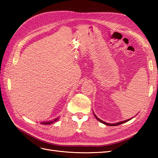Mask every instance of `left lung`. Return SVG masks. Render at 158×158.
Returning <instances> with one entry per match:
<instances>
[{"mask_svg":"<svg viewBox=\"0 0 158 158\" xmlns=\"http://www.w3.org/2000/svg\"><path fill=\"white\" fill-rule=\"evenodd\" d=\"M94 117H96V119L98 120V121H99L100 122H101V123H104V124H105V125H107V126H118V125H120V124H122V123H125V122H127V121H129V120H130L131 119H127V120H125V121H123V122H117V123H106V122H103L102 120H101V119H100L98 117H97L94 113Z\"/></svg>","mask_w":158,"mask_h":158,"instance_id":"left-lung-1","label":"left lung"}]
</instances>
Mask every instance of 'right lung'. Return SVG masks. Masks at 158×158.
<instances>
[{"label": "right lung", "instance_id": "obj_1", "mask_svg": "<svg viewBox=\"0 0 158 158\" xmlns=\"http://www.w3.org/2000/svg\"><path fill=\"white\" fill-rule=\"evenodd\" d=\"M58 118H59V117H57V118L54 119L52 120V121H49V122H41V124H43V125H48V124H52V123H53L56 122V121L58 119Z\"/></svg>", "mask_w": 158, "mask_h": 158}]
</instances>
